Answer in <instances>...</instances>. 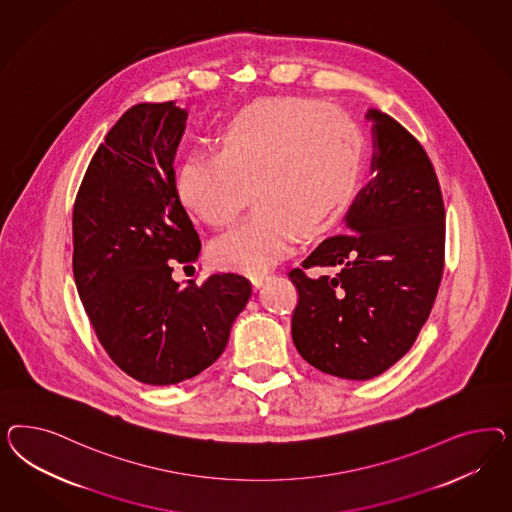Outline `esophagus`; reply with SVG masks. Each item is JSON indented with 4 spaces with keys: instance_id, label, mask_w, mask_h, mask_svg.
Returning <instances> with one entry per match:
<instances>
[{
    "instance_id": "1",
    "label": "esophagus",
    "mask_w": 512,
    "mask_h": 512,
    "mask_svg": "<svg viewBox=\"0 0 512 512\" xmlns=\"http://www.w3.org/2000/svg\"><path fill=\"white\" fill-rule=\"evenodd\" d=\"M268 279H270V274H253V276H251V283H253L255 289H261L264 285V281H268Z\"/></svg>"
}]
</instances>
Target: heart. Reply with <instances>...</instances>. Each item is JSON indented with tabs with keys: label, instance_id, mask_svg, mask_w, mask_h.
Segmentation results:
<instances>
[{
	"label": "heart",
	"instance_id": "heart-1",
	"mask_svg": "<svg viewBox=\"0 0 512 512\" xmlns=\"http://www.w3.org/2000/svg\"><path fill=\"white\" fill-rule=\"evenodd\" d=\"M216 152H187L174 191L191 216L225 229L255 204L233 233L219 238V266L263 272L304 236L323 233L351 199L360 174V135L349 116L302 97L263 99L217 129Z\"/></svg>",
	"mask_w": 512,
	"mask_h": 512
}]
</instances>
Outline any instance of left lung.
<instances>
[{
	"mask_svg": "<svg viewBox=\"0 0 512 512\" xmlns=\"http://www.w3.org/2000/svg\"><path fill=\"white\" fill-rule=\"evenodd\" d=\"M373 180L345 233L323 240L289 278L296 351L321 372L366 381L413 347L434 308L445 264V206L419 140L370 109ZM319 269L329 272L321 277Z\"/></svg>",
	"mask_w": 512,
	"mask_h": 512,
	"instance_id": "obj_1",
	"label": "left lung"
}]
</instances>
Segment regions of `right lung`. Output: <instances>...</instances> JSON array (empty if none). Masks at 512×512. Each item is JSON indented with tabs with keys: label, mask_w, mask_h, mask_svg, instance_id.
Returning <instances> with one entry per match:
<instances>
[{
	"label": "right lung",
	"mask_w": 512,
	"mask_h": 512,
	"mask_svg": "<svg viewBox=\"0 0 512 512\" xmlns=\"http://www.w3.org/2000/svg\"><path fill=\"white\" fill-rule=\"evenodd\" d=\"M187 112L140 103L97 148L73 208V274L97 340L146 385H176L212 366L246 308L251 283L214 274L172 279L199 259L201 240L174 191Z\"/></svg>",
	"instance_id": "obj_1"
}]
</instances>
